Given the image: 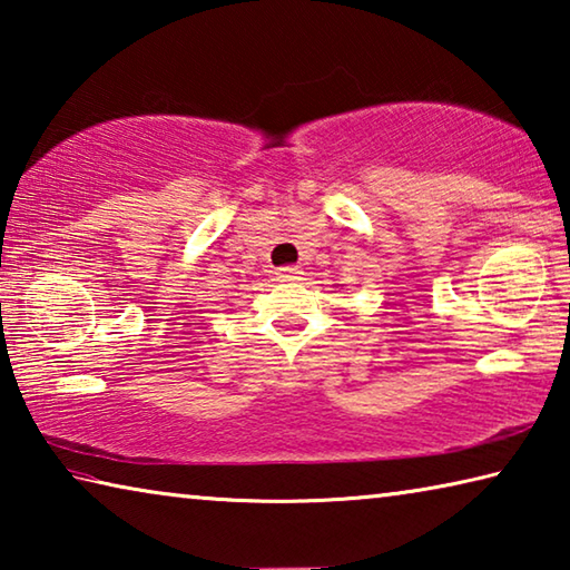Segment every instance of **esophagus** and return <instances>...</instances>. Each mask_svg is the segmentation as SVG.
Masks as SVG:
<instances>
[{
  "label": "esophagus",
  "mask_w": 570,
  "mask_h": 570,
  "mask_svg": "<svg viewBox=\"0 0 570 570\" xmlns=\"http://www.w3.org/2000/svg\"><path fill=\"white\" fill-rule=\"evenodd\" d=\"M276 276L282 278V282H296V278L302 276V268H298V266H284V268H278Z\"/></svg>",
  "instance_id": "obj_1"
}]
</instances>
